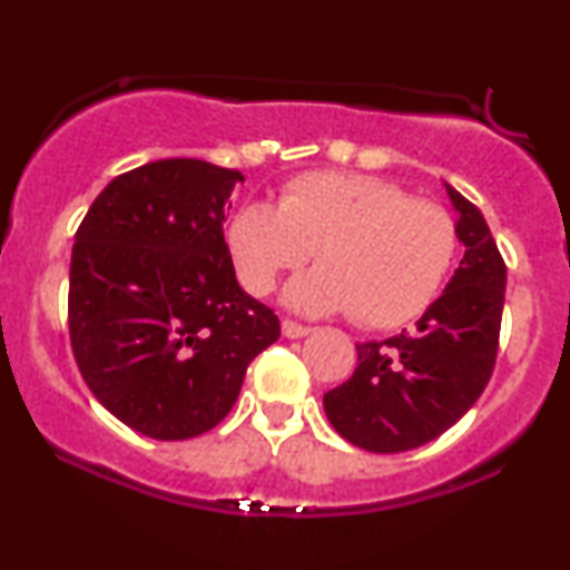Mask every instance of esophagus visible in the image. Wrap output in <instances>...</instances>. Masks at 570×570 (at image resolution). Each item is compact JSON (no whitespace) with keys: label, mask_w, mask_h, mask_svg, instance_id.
Wrapping results in <instances>:
<instances>
[{"label":"esophagus","mask_w":570,"mask_h":570,"mask_svg":"<svg viewBox=\"0 0 570 570\" xmlns=\"http://www.w3.org/2000/svg\"><path fill=\"white\" fill-rule=\"evenodd\" d=\"M281 332H284V337L299 340V337L311 335V326H303V324H297V322H289V318H284V322H281Z\"/></svg>","instance_id":"obj_1"}]
</instances>
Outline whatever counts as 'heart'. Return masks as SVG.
<instances>
[{
	"mask_svg": "<svg viewBox=\"0 0 570 570\" xmlns=\"http://www.w3.org/2000/svg\"><path fill=\"white\" fill-rule=\"evenodd\" d=\"M240 284L267 294L281 273L316 252L318 267L286 286L307 316L351 313L372 330L421 316L440 294L458 252L455 222L440 203L364 174L316 171L289 181L278 206L246 200L227 225Z\"/></svg>",
	"mask_w": 570,
	"mask_h": 570,
	"instance_id": "heart-1",
	"label": "heart"
}]
</instances>
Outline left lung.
Wrapping results in <instances>:
<instances>
[{
  "instance_id": "1",
  "label": "left lung",
  "mask_w": 570,
  "mask_h": 570,
  "mask_svg": "<svg viewBox=\"0 0 570 570\" xmlns=\"http://www.w3.org/2000/svg\"><path fill=\"white\" fill-rule=\"evenodd\" d=\"M463 259L415 332L358 343L351 381L324 394L343 440L370 453H404L455 426L493 375L507 265L485 217L444 185Z\"/></svg>"
}]
</instances>
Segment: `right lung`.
<instances>
[{
	"instance_id": "1",
	"label": "right lung",
	"mask_w": 570,
	"mask_h": 570,
	"mask_svg": "<svg viewBox=\"0 0 570 570\" xmlns=\"http://www.w3.org/2000/svg\"><path fill=\"white\" fill-rule=\"evenodd\" d=\"M244 176L206 160H155L101 189L75 235L69 337L117 421L174 442L214 429L278 316L240 289L225 212Z\"/></svg>"
}]
</instances>
